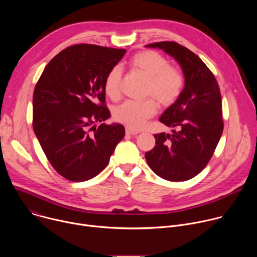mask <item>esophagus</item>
<instances>
[{
  "instance_id": "obj_1",
  "label": "esophagus",
  "mask_w": 257,
  "mask_h": 257,
  "mask_svg": "<svg viewBox=\"0 0 257 257\" xmlns=\"http://www.w3.org/2000/svg\"><path fill=\"white\" fill-rule=\"evenodd\" d=\"M138 133H139V131L133 130V129L129 128V127H126V134H128V135H136Z\"/></svg>"
}]
</instances>
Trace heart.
<instances>
[{
  "mask_svg": "<svg viewBox=\"0 0 257 257\" xmlns=\"http://www.w3.org/2000/svg\"><path fill=\"white\" fill-rule=\"evenodd\" d=\"M130 65L149 77L146 84V94L156 97L163 105L173 104L184 88V76L182 72L169 65L168 60L158 52L142 51L133 56ZM122 68L115 66L105 76L104 92L112 99H118L121 94ZM158 111L155 98L144 100H126L115 109V119L127 127L141 129L149 119Z\"/></svg>",
  "mask_w": 257,
  "mask_h": 257,
  "instance_id": "heart-1",
  "label": "heart"
}]
</instances>
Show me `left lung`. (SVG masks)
I'll use <instances>...</instances> for the list:
<instances>
[{"label":"left lung","instance_id":"1","mask_svg":"<svg viewBox=\"0 0 257 257\" xmlns=\"http://www.w3.org/2000/svg\"><path fill=\"white\" fill-rule=\"evenodd\" d=\"M145 47L163 50L173 57L185 79L181 95L160 118V122L176 130L171 135L156 134L155 148L145 153V160L161 178L186 181L205 168L222 136L221 91L212 72L187 48L175 42Z\"/></svg>","mask_w":257,"mask_h":257}]
</instances>
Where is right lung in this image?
<instances>
[{
    "label": "right lung",
    "mask_w": 257,
    "mask_h": 257,
    "mask_svg": "<svg viewBox=\"0 0 257 257\" xmlns=\"http://www.w3.org/2000/svg\"><path fill=\"white\" fill-rule=\"evenodd\" d=\"M124 49L71 46L54 57L35 85L33 131L53 168L64 178L83 182L108 164L125 128L95 122L111 117L105 106V76Z\"/></svg>",
    "instance_id": "obj_1"
}]
</instances>
